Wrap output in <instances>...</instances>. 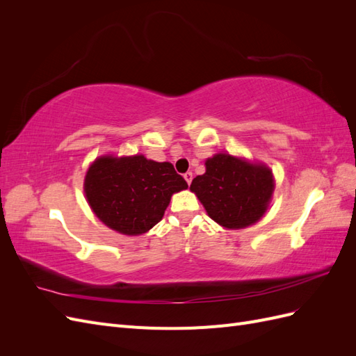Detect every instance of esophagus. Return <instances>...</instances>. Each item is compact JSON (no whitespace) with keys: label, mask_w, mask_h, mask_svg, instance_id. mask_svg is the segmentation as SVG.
<instances>
[{"label":"esophagus","mask_w":356,"mask_h":356,"mask_svg":"<svg viewBox=\"0 0 356 356\" xmlns=\"http://www.w3.org/2000/svg\"><path fill=\"white\" fill-rule=\"evenodd\" d=\"M184 179L187 181V184H191V179H193V174H191V172H186V174H184Z\"/></svg>","instance_id":"obj_1"}]
</instances>
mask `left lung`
Instances as JSON below:
<instances>
[{
	"mask_svg": "<svg viewBox=\"0 0 356 356\" xmlns=\"http://www.w3.org/2000/svg\"><path fill=\"white\" fill-rule=\"evenodd\" d=\"M207 172L190 190L209 217L225 229H245L260 220L270 203L275 179L270 168L218 153L204 161Z\"/></svg>",
	"mask_w": 356,
	"mask_h": 356,
	"instance_id": "1",
	"label": "left lung"
}]
</instances>
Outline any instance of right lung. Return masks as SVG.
<instances>
[{
	"mask_svg": "<svg viewBox=\"0 0 356 356\" xmlns=\"http://www.w3.org/2000/svg\"><path fill=\"white\" fill-rule=\"evenodd\" d=\"M186 179L169 161L159 163L143 154L102 156L90 165L84 193L92 211L106 227L138 236L163 218L174 193L186 190Z\"/></svg>",
	"mask_w": 356,
	"mask_h": 356,
	"instance_id": "add662e5",
	"label": "right lung"
}]
</instances>
